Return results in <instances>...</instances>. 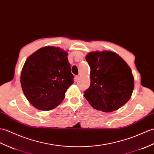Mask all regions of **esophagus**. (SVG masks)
I'll list each match as a JSON object with an SVG mask.
<instances>
[{
	"instance_id": "obj_1",
	"label": "esophagus",
	"mask_w": 154,
	"mask_h": 154,
	"mask_svg": "<svg viewBox=\"0 0 154 154\" xmlns=\"http://www.w3.org/2000/svg\"><path fill=\"white\" fill-rule=\"evenodd\" d=\"M80 77V76H79V75H78V76H75V82H78V80H79Z\"/></svg>"
}]
</instances>
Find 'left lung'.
I'll return each instance as SVG.
<instances>
[{"instance_id": "obj_1", "label": "left lung", "mask_w": 154, "mask_h": 154, "mask_svg": "<svg viewBox=\"0 0 154 154\" xmlns=\"http://www.w3.org/2000/svg\"><path fill=\"white\" fill-rule=\"evenodd\" d=\"M86 60L91 69V84L84 96L92 107L108 112L127 103L134 83L125 61L117 53L107 51L91 52Z\"/></svg>"}]
</instances>
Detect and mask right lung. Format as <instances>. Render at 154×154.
Wrapping results in <instances>:
<instances>
[{
  "label": "right lung",
  "instance_id": "1",
  "mask_svg": "<svg viewBox=\"0 0 154 154\" xmlns=\"http://www.w3.org/2000/svg\"><path fill=\"white\" fill-rule=\"evenodd\" d=\"M67 55L59 47L49 46L27 59L20 82L25 96L37 109L49 111L57 107L74 83Z\"/></svg>",
  "mask_w": 154,
  "mask_h": 154
}]
</instances>
